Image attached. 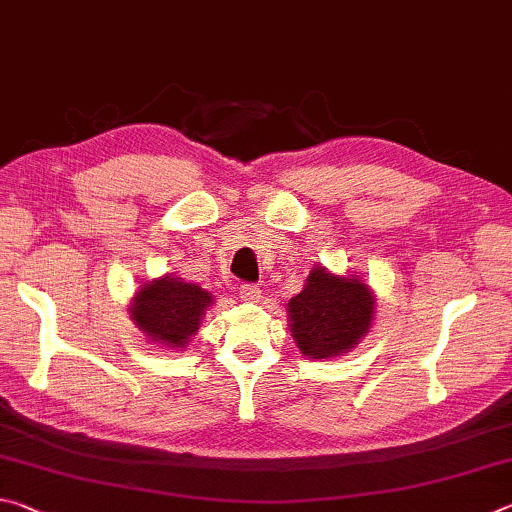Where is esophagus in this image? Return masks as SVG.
Masks as SVG:
<instances>
[{"mask_svg":"<svg viewBox=\"0 0 512 512\" xmlns=\"http://www.w3.org/2000/svg\"><path fill=\"white\" fill-rule=\"evenodd\" d=\"M240 299L242 301H261V288L254 283H247L240 288Z\"/></svg>","mask_w":512,"mask_h":512,"instance_id":"esophagus-1","label":"esophagus"}]
</instances>
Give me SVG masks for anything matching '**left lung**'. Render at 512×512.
Returning <instances> with one entry per match:
<instances>
[{
    "instance_id": "left-lung-1",
    "label": "left lung",
    "mask_w": 512,
    "mask_h": 512,
    "mask_svg": "<svg viewBox=\"0 0 512 512\" xmlns=\"http://www.w3.org/2000/svg\"><path fill=\"white\" fill-rule=\"evenodd\" d=\"M373 308L369 285L353 276H335L328 274L326 267H315L306 288L288 303L292 337L303 355L315 360L335 357L366 335Z\"/></svg>"
}]
</instances>
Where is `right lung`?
Returning a JSON list of instances; mask_svg holds the SVG:
<instances>
[{
	"instance_id": "add662e5",
	"label": "right lung",
	"mask_w": 512,
	"mask_h": 512,
	"mask_svg": "<svg viewBox=\"0 0 512 512\" xmlns=\"http://www.w3.org/2000/svg\"><path fill=\"white\" fill-rule=\"evenodd\" d=\"M213 297L200 285L164 276L150 281L137 292L132 303V321L152 342L184 348L197 333L206 306Z\"/></svg>"
}]
</instances>
